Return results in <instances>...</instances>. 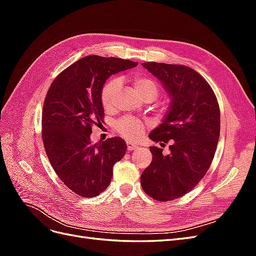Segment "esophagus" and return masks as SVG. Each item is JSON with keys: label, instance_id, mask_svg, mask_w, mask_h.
<instances>
[{"label": "esophagus", "instance_id": "esophagus-1", "mask_svg": "<svg viewBox=\"0 0 256 256\" xmlns=\"http://www.w3.org/2000/svg\"><path fill=\"white\" fill-rule=\"evenodd\" d=\"M138 145L134 143V142H127V150H134L136 148H138Z\"/></svg>", "mask_w": 256, "mask_h": 256}]
</instances>
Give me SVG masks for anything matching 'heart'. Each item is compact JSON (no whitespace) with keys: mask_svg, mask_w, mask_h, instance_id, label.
<instances>
[{"mask_svg":"<svg viewBox=\"0 0 256 256\" xmlns=\"http://www.w3.org/2000/svg\"><path fill=\"white\" fill-rule=\"evenodd\" d=\"M134 88L138 95L145 102H152L159 94L160 86L157 81L150 78L147 76L136 74L131 78ZM120 90V81L118 79L108 80L100 90V102L106 111H111L115 106V100ZM115 128L118 132L126 138H140L144 131V125L140 120L124 118L115 124Z\"/></svg>","mask_w":256,"mask_h":256,"instance_id":"b5f03b06","label":"heart"}]
</instances>
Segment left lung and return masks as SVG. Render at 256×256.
<instances>
[{"mask_svg":"<svg viewBox=\"0 0 256 256\" xmlns=\"http://www.w3.org/2000/svg\"><path fill=\"white\" fill-rule=\"evenodd\" d=\"M164 84L171 98L162 124L150 138L170 152L150 146L152 160L141 175L146 194L160 202L182 198L205 176L220 136V109L212 88L194 69L184 65L142 63Z\"/></svg>","mask_w":256,"mask_h":256,"instance_id":"8db88e82","label":"left lung"}]
</instances>
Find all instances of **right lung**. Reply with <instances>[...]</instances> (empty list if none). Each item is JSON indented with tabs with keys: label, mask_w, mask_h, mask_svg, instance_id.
<instances>
[{
	"label": "right lung",
	"mask_w": 256,
	"mask_h": 256,
	"mask_svg": "<svg viewBox=\"0 0 256 256\" xmlns=\"http://www.w3.org/2000/svg\"><path fill=\"white\" fill-rule=\"evenodd\" d=\"M136 65L129 60L85 56L62 72L47 92L42 118L46 154L60 180L80 196L104 192L113 166L125 156L122 138L92 144L90 134L104 122L100 90L106 79Z\"/></svg>",
	"instance_id": "obj_1"
}]
</instances>
